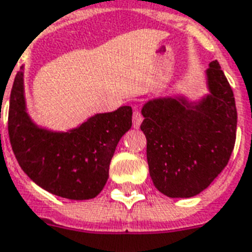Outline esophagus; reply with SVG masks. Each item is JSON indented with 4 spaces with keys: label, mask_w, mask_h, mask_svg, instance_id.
<instances>
[{
    "label": "esophagus",
    "mask_w": 252,
    "mask_h": 252,
    "mask_svg": "<svg viewBox=\"0 0 252 252\" xmlns=\"http://www.w3.org/2000/svg\"><path fill=\"white\" fill-rule=\"evenodd\" d=\"M142 121H143V116L140 114V112L138 109H134V112H132V126L135 128H138L142 124Z\"/></svg>",
    "instance_id": "1"
}]
</instances>
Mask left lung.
<instances>
[{"label": "left lung", "instance_id": "obj_1", "mask_svg": "<svg viewBox=\"0 0 252 252\" xmlns=\"http://www.w3.org/2000/svg\"><path fill=\"white\" fill-rule=\"evenodd\" d=\"M210 94L198 105L157 98L142 109L150 176L172 198L193 197L225 168L235 144L237 108L218 62L208 68Z\"/></svg>", "mask_w": 252, "mask_h": 252}]
</instances>
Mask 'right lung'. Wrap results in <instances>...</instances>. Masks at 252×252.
Listing matches in <instances>:
<instances>
[{
    "mask_svg": "<svg viewBox=\"0 0 252 252\" xmlns=\"http://www.w3.org/2000/svg\"><path fill=\"white\" fill-rule=\"evenodd\" d=\"M131 106L95 114L69 132L36 127L25 110L23 73L15 75L7 130L23 172L47 192L69 200L94 198L104 189L120 139L131 127Z\"/></svg>",
    "mask_w": 252,
    "mask_h": 252,
    "instance_id": "obj_1",
    "label": "right lung"
}]
</instances>
